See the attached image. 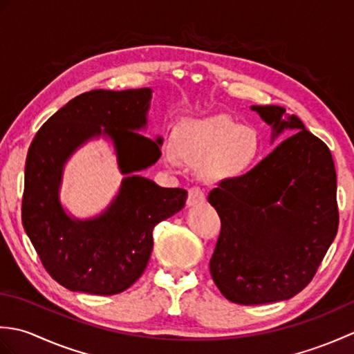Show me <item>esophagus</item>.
Wrapping results in <instances>:
<instances>
[{
  "instance_id": "1",
  "label": "esophagus",
  "mask_w": 354,
  "mask_h": 354,
  "mask_svg": "<svg viewBox=\"0 0 354 354\" xmlns=\"http://www.w3.org/2000/svg\"><path fill=\"white\" fill-rule=\"evenodd\" d=\"M202 202H205V192L201 187H192L189 190V198H187V205H199Z\"/></svg>"
}]
</instances>
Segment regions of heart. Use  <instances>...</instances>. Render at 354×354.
<instances>
[{
	"label": "heart",
	"instance_id": "obj_1",
	"mask_svg": "<svg viewBox=\"0 0 354 354\" xmlns=\"http://www.w3.org/2000/svg\"><path fill=\"white\" fill-rule=\"evenodd\" d=\"M261 150V137L252 126H240L225 115L181 126L176 145H165L164 160L171 167L183 160L196 167L208 183L230 181L252 167Z\"/></svg>",
	"mask_w": 354,
	"mask_h": 354
}]
</instances>
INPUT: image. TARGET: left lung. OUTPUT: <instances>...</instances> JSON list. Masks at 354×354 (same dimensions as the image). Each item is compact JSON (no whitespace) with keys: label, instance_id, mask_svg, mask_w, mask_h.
<instances>
[{"label":"left lung","instance_id":"1","mask_svg":"<svg viewBox=\"0 0 354 354\" xmlns=\"http://www.w3.org/2000/svg\"><path fill=\"white\" fill-rule=\"evenodd\" d=\"M272 140L297 131L245 175L221 181L208 202L221 217L209 272L237 304L292 298L317 274L336 237L339 212L330 149L281 106H252Z\"/></svg>","mask_w":354,"mask_h":354}]
</instances>
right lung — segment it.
Returning a JSON list of instances; mask_svg holds the SVG:
<instances>
[{"label":"right lung","mask_w":354,"mask_h":354,"mask_svg":"<svg viewBox=\"0 0 354 354\" xmlns=\"http://www.w3.org/2000/svg\"><path fill=\"white\" fill-rule=\"evenodd\" d=\"M150 94V88L80 94L41 126L28 147L22 227L45 270L66 289L115 295L131 288L147 266L155 225L185 205L184 189H164L135 175L161 155V138L137 132L147 123ZM102 133L115 141L128 176L102 216L71 220L58 202L63 164L82 142Z\"/></svg>","instance_id":"1"}]
</instances>
